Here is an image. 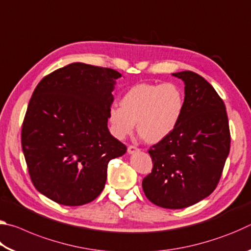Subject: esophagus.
<instances>
[{
	"label": "esophagus",
	"instance_id": "34e87169",
	"mask_svg": "<svg viewBox=\"0 0 251 251\" xmlns=\"http://www.w3.org/2000/svg\"><path fill=\"white\" fill-rule=\"evenodd\" d=\"M137 151H139V150L134 145H129L128 148H127V152H128V154H134V152H136Z\"/></svg>",
	"mask_w": 251,
	"mask_h": 251
}]
</instances>
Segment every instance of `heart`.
<instances>
[{"label":"heart","instance_id":"obj_1","mask_svg":"<svg viewBox=\"0 0 251 251\" xmlns=\"http://www.w3.org/2000/svg\"><path fill=\"white\" fill-rule=\"evenodd\" d=\"M185 99L176 84H137L127 91L121 105L109 107L110 129L123 139L136 127L148 143H157L172 133L184 110Z\"/></svg>","mask_w":251,"mask_h":251}]
</instances>
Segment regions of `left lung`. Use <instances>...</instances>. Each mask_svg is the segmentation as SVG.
Listing matches in <instances>:
<instances>
[{
	"mask_svg": "<svg viewBox=\"0 0 251 251\" xmlns=\"http://www.w3.org/2000/svg\"><path fill=\"white\" fill-rule=\"evenodd\" d=\"M185 84V105L177 126L150 148L152 171L143 190L168 209L195 205L214 192L230 151V131L223 100L192 71L173 73Z\"/></svg>",
	"mask_w": 251,
	"mask_h": 251,
	"instance_id": "obj_1",
	"label": "left lung"
}]
</instances>
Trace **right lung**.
Here are the masks:
<instances>
[{
  "instance_id": "right-lung-1",
  "label": "right lung",
  "mask_w": 251,
  "mask_h": 251,
  "mask_svg": "<svg viewBox=\"0 0 251 251\" xmlns=\"http://www.w3.org/2000/svg\"><path fill=\"white\" fill-rule=\"evenodd\" d=\"M117 71L72 63L41 80L22 126V150L33 185L65 206L91 202L103 192L110 159L126 146L107 122Z\"/></svg>"
}]
</instances>
